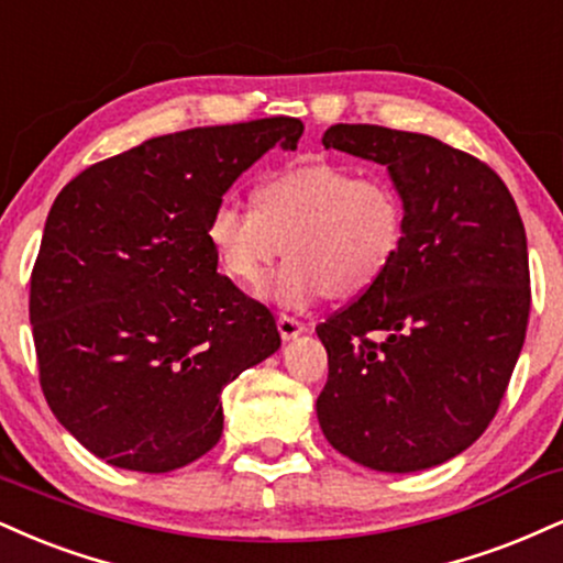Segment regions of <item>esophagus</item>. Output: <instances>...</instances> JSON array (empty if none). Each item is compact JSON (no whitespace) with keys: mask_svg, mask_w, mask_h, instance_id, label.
<instances>
[{"mask_svg":"<svg viewBox=\"0 0 563 563\" xmlns=\"http://www.w3.org/2000/svg\"><path fill=\"white\" fill-rule=\"evenodd\" d=\"M277 330H280L283 341H290V338L303 333V322L296 320V317H290V314H280L277 317Z\"/></svg>","mask_w":563,"mask_h":563,"instance_id":"1","label":"esophagus"}]
</instances>
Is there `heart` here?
<instances>
[{"instance_id":"obj_1","label":"heart","mask_w":563,"mask_h":563,"mask_svg":"<svg viewBox=\"0 0 563 563\" xmlns=\"http://www.w3.org/2000/svg\"><path fill=\"white\" fill-rule=\"evenodd\" d=\"M254 201H217L205 235L220 273L239 286L264 280L286 252L290 260L262 286L264 299L283 309L303 311L328 294L364 296L401 256L406 201L385 175L303 162L267 175Z\"/></svg>"}]
</instances>
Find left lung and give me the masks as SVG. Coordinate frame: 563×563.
Segmentation results:
<instances>
[{"instance_id": "left-lung-1", "label": "left lung", "mask_w": 563, "mask_h": 563, "mask_svg": "<svg viewBox=\"0 0 563 563\" xmlns=\"http://www.w3.org/2000/svg\"><path fill=\"white\" fill-rule=\"evenodd\" d=\"M324 148L388 167L406 201L390 273L317 324L324 438L377 472H419L470 449L496 417L525 346L530 262L496 170L432 135L333 125Z\"/></svg>"}]
</instances>
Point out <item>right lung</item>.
<instances>
[{
  "mask_svg": "<svg viewBox=\"0 0 563 563\" xmlns=\"http://www.w3.org/2000/svg\"><path fill=\"white\" fill-rule=\"evenodd\" d=\"M303 123L262 118L148 139L54 199L31 273L38 383L107 464L173 472L222 435V388L280 349L273 311L217 273L222 194Z\"/></svg>",
  "mask_w": 563,
  "mask_h": 563,
  "instance_id": "add662e5",
  "label": "right lung"
}]
</instances>
